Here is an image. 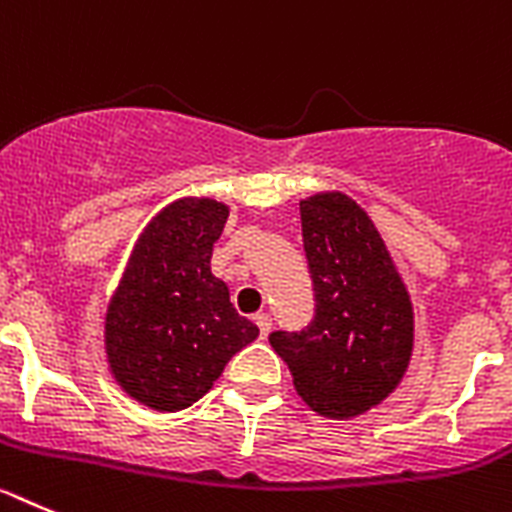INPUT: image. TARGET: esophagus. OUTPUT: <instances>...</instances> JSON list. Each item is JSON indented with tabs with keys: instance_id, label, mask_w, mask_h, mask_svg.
I'll return each instance as SVG.
<instances>
[{
	"instance_id": "34e87169",
	"label": "esophagus",
	"mask_w": 512,
	"mask_h": 512,
	"mask_svg": "<svg viewBox=\"0 0 512 512\" xmlns=\"http://www.w3.org/2000/svg\"><path fill=\"white\" fill-rule=\"evenodd\" d=\"M255 324L260 326V336H262V339H265V336L270 334V329H273V321H270V316H267V313H257Z\"/></svg>"
}]
</instances>
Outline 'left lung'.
I'll return each mask as SVG.
<instances>
[{
	"label": "left lung",
	"mask_w": 512,
	"mask_h": 512,
	"mask_svg": "<svg viewBox=\"0 0 512 512\" xmlns=\"http://www.w3.org/2000/svg\"><path fill=\"white\" fill-rule=\"evenodd\" d=\"M316 316L303 331H273L270 344L298 395L319 416H362L403 380L413 354V303L385 239L342 191L301 201Z\"/></svg>",
	"instance_id": "obj_1"
}]
</instances>
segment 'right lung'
Wrapping results in <instances>:
<instances>
[{"mask_svg": "<svg viewBox=\"0 0 512 512\" xmlns=\"http://www.w3.org/2000/svg\"><path fill=\"white\" fill-rule=\"evenodd\" d=\"M229 206L186 196L165 206L137 237L104 319L114 380L137 403L176 413L206 395L229 359L260 329L239 316L211 250Z\"/></svg>", "mask_w": 512, "mask_h": 512, "instance_id": "right-lung-1", "label": "right lung"}]
</instances>
